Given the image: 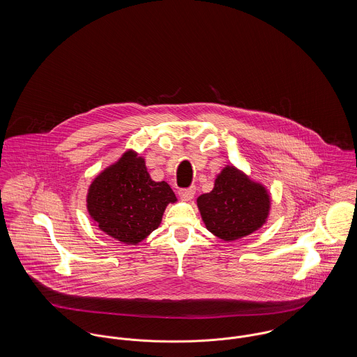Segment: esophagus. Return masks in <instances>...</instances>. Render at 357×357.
I'll use <instances>...</instances> for the list:
<instances>
[{
    "label": "esophagus",
    "mask_w": 357,
    "mask_h": 357,
    "mask_svg": "<svg viewBox=\"0 0 357 357\" xmlns=\"http://www.w3.org/2000/svg\"><path fill=\"white\" fill-rule=\"evenodd\" d=\"M194 194H195V188H194V186H190L188 189L179 190V195H181L183 199H188V201L194 197Z\"/></svg>",
    "instance_id": "esophagus-1"
}]
</instances>
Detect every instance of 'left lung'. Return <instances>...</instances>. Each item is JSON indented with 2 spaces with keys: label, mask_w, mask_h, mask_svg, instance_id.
<instances>
[{
  "label": "left lung",
  "mask_w": 357,
  "mask_h": 357,
  "mask_svg": "<svg viewBox=\"0 0 357 357\" xmlns=\"http://www.w3.org/2000/svg\"><path fill=\"white\" fill-rule=\"evenodd\" d=\"M208 231L231 241L263 227L270 211V195L241 171L228 166L218 174L214 189L197 199Z\"/></svg>",
  "instance_id": "obj_1"
}]
</instances>
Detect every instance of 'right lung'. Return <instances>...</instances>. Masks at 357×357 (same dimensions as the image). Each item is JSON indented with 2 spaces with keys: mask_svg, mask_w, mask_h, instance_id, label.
<instances>
[{
  "mask_svg": "<svg viewBox=\"0 0 357 357\" xmlns=\"http://www.w3.org/2000/svg\"><path fill=\"white\" fill-rule=\"evenodd\" d=\"M176 197L166 182H153L144 159L126 152L90 185L87 210L98 228L126 244H137L155 231Z\"/></svg>",
  "mask_w": 357,
  "mask_h": 357,
  "instance_id": "add662e5",
  "label": "right lung"
}]
</instances>
